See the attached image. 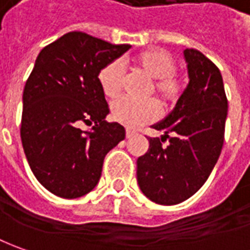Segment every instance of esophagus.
<instances>
[{"instance_id":"1","label":"esophagus","mask_w":250,"mask_h":250,"mask_svg":"<svg viewBox=\"0 0 250 250\" xmlns=\"http://www.w3.org/2000/svg\"><path fill=\"white\" fill-rule=\"evenodd\" d=\"M134 135H135V132L134 131H131V130H125V138L127 139L132 138Z\"/></svg>"}]
</instances>
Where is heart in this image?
<instances>
[{"label":"heart","instance_id":"obj_1","mask_svg":"<svg viewBox=\"0 0 250 250\" xmlns=\"http://www.w3.org/2000/svg\"><path fill=\"white\" fill-rule=\"evenodd\" d=\"M134 68L152 79L150 93H154L161 103L175 104L185 90V82L175 68L174 56L166 49H147L135 54ZM98 83L108 98H116L122 93L125 83V67L120 61L106 64L98 74ZM112 118L115 122L128 128H138L152 123L159 118V106L154 101L134 103L128 98H119L111 105Z\"/></svg>","mask_w":250,"mask_h":250}]
</instances>
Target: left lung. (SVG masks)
Wrapping results in <instances>:
<instances>
[{"label":"left lung","instance_id":"left-lung-1","mask_svg":"<svg viewBox=\"0 0 250 250\" xmlns=\"http://www.w3.org/2000/svg\"><path fill=\"white\" fill-rule=\"evenodd\" d=\"M189 84L163 122L160 138L137 160V181L156 204L183 203L201 189L218 161L227 118V97L219 68L197 49H186ZM168 139L167 147L162 142Z\"/></svg>","mask_w":250,"mask_h":250}]
</instances>
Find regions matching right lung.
<instances>
[{"label": "right lung", "mask_w": 250, "mask_h": 250, "mask_svg": "<svg viewBox=\"0 0 250 250\" xmlns=\"http://www.w3.org/2000/svg\"><path fill=\"white\" fill-rule=\"evenodd\" d=\"M130 45L72 31L45 46L23 91L20 137L38 182L54 196L78 198L100 181L106 153L125 137L106 123L109 108L98 74ZM82 123L94 124L83 132Z\"/></svg>", "instance_id": "right-lung-1"}]
</instances>
